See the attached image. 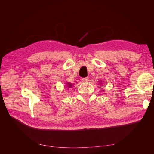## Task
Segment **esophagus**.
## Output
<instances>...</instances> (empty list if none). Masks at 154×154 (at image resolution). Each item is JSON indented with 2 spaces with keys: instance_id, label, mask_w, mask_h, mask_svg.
<instances>
[{
  "instance_id": "1",
  "label": "esophagus",
  "mask_w": 154,
  "mask_h": 154,
  "mask_svg": "<svg viewBox=\"0 0 154 154\" xmlns=\"http://www.w3.org/2000/svg\"><path fill=\"white\" fill-rule=\"evenodd\" d=\"M88 80H89V78H88V77H86V78H82V82H84V83H85V82H87Z\"/></svg>"
}]
</instances>
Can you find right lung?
I'll use <instances>...</instances> for the list:
<instances>
[{
  "instance_id": "obj_1",
  "label": "right lung",
  "mask_w": 154,
  "mask_h": 154,
  "mask_svg": "<svg viewBox=\"0 0 154 154\" xmlns=\"http://www.w3.org/2000/svg\"><path fill=\"white\" fill-rule=\"evenodd\" d=\"M72 85H71V84H69V87H71Z\"/></svg>"
}]
</instances>
